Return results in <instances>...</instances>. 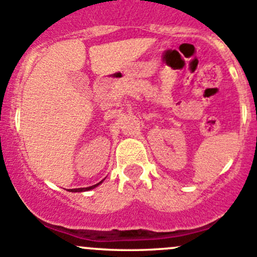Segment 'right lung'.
I'll list each match as a JSON object with an SVG mask.
<instances>
[{
  "instance_id": "obj_1",
  "label": "right lung",
  "mask_w": 257,
  "mask_h": 257,
  "mask_svg": "<svg viewBox=\"0 0 257 257\" xmlns=\"http://www.w3.org/2000/svg\"><path fill=\"white\" fill-rule=\"evenodd\" d=\"M103 181V180H102ZM102 181H99V183H98V184H95V185H92V186H88V188H78V189H71V190H69V191H73V193H77V191H79V193H80V191H87V190H90V189H94L95 188V186H98V185H99V184L100 183H102Z\"/></svg>"
}]
</instances>
